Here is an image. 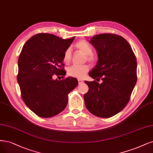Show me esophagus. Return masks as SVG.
Wrapping results in <instances>:
<instances>
[{"label": "esophagus", "mask_w": 153, "mask_h": 153, "mask_svg": "<svg viewBox=\"0 0 153 153\" xmlns=\"http://www.w3.org/2000/svg\"><path fill=\"white\" fill-rule=\"evenodd\" d=\"M78 83L79 84H82V83H83V81L82 80H80V79H78Z\"/></svg>", "instance_id": "1"}]
</instances>
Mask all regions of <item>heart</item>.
Instances as JSON below:
<instances>
[{
  "instance_id": "obj_1",
  "label": "heart",
  "mask_w": 153,
  "mask_h": 153,
  "mask_svg": "<svg viewBox=\"0 0 153 153\" xmlns=\"http://www.w3.org/2000/svg\"><path fill=\"white\" fill-rule=\"evenodd\" d=\"M77 50L82 52V54L86 56V59L87 61L92 62L94 60V56L92 54V47L88 44L85 40L79 41L75 45ZM71 57V50L68 48L65 52L64 61L65 62H70ZM89 70V68L87 65H83L81 66H72L68 68V75L72 77L77 78H82L85 76Z\"/></svg>"
}]
</instances>
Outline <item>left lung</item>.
I'll return each mask as SVG.
<instances>
[{
	"label": "left lung",
	"instance_id": "left-lung-1",
	"mask_svg": "<svg viewBox=\"0 0 153 153\" xmlns=\"http://www.w3.org/2000/svg\"><path fill=\"white\" fill-rule=\"evenodd\" d=\"M96 49L98 61L89 73L102 82H87L84 101L89 112L109 118L120 112L129 101L137 82V60L131 47L122 36L100 34L89 41Z\"/></svg>",
	"mask_w": 153,
	"mask_h": 153
}]
</instances>
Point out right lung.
<instances>
[{
    "label": "right lung",
    "mask_w": 153,
    "mask_h": 153,
    "mask_svg": "<svg viewBox=\"0 0 153 153\" xmlns=\"http://www.w3.org/2000/svg\"><path fill=\"white\" fill-rule=\"evenodd\" d=\"M75 39H62L54 35L39 33L24 45L18 59V82L23 101L42 118L60 113L68 104V96L78 85L77 79L59 81L52 75H66L62 69L65 51Z\"/></svg>",
    "instance_id": "obj_1"
}]
</instances>
